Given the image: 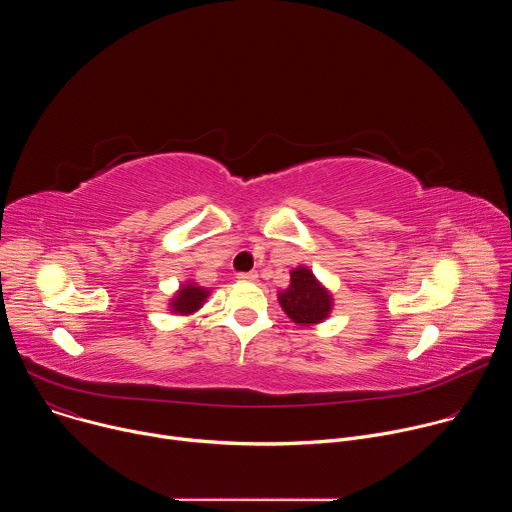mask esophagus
Here are the masks:
<instances>
[{"label":"esophagus","mask_w":512,"mask_h":512,"mask_svg":"<svg viewBox=\"0 0 512 512\" xmlns=\"http://www.w3.org/2000/svg\"><path fill=\"white\" fill-rule=\"evenodd\" d=\"M237 277L241 281H257V273L255 271H243V273H237Z\"/></svg>","instance_id":"obj_1"}]
</instances>
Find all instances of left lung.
Returning <instances> with one entry per match:
<instances>
[{"label": "left lung", "mask_w": 512, "mask_h": 512, "mask_svg": "<svg viewBox=\"0 0 512 512\" xmlns=\"http://www.w3.org/2000/svg\"><path fill=\"white\" fill-rule=\"evenodd\" d=\"M279 304L296 324H318L330 314L332 308L328 291L306 267L291 271L289 287L279 294Z\"/></svg>", "instance_id": "obj_1"}]
</instances>
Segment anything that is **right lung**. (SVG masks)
<instances>
[{
	"instance_id": "1",
	"label": "right lung",
	"mask_w": 512,
	"mask_h": 512,
	"mask_svg": "<svg viewBox=\"0 0 512 512\" xmlns=\"http://www.w3.org/2000/svg\"><path fill=\"white\" fill-rule=\"evenodd\" d=\"M206 298V291L202 287H194L192 283L182 287L178 298L174 300V310L180 312V314H190L194 310H198L202 306Z\"/></svg>"
}]
</instances>
